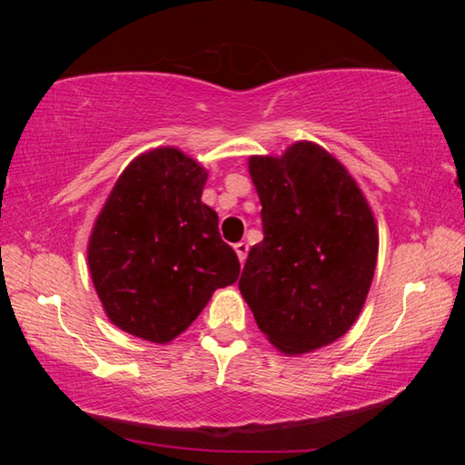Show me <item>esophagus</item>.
Instances as JSON below:
<instances>
[{
  "instance_id": "1",
  "label": "esophagus",
  "mask_w": 465,
  "mask_h": 465,
  "mask_svg": "<svg viewBox=\"0 0 465 465\" xmlns=\"http://www.w3.org/2000/svg\"><path fill=\"white\" fill-rule=\"evenodd\" d=\"M235 254H238V258H240V262L243 264L246 262V256H248V243L246 242H238L235 243Z\"/></svg>"
}]
</instances>
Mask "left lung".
<instances>
[{
	"mask_svg": "<svg viewBox=\"0 0 465 465\" xmlns=\"http://www.w3.org/2000/svg\"><path fill=\"white\" fill-rule=\"evenodd\" d=\"M264 240L240 279L258 328L285 355H303L346 334L371 287L375 217L346 168L312 141L279 157L252 155Z\"/></svg>",
	"mask_w": 465,
	"mask_h": 465,
	"instance_id": "8db88e82",
	"label": "left lung"
}]
</instances>
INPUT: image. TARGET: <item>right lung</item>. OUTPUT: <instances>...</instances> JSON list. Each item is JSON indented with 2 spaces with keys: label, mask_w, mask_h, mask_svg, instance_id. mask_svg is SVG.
Returning a JSON list of instances; mask_svg holds the SVG:
<instances>
[{
  "label": "right lung",
  "mask_w": 465,
  "mask_h": 465,
  "mask_svg": "<svg viewBox=\"0 0 465 465\" xmlns=\"http://www.w3.org/2000/svg\"><path fill=\"white\" fill-rule=\"evenodd\" d=\"M207 170L176 147L135 157L94 223L90 274L108 320L166 344L193 324L213 291L233 285L240 261L201 201Z\"/></svg>",
  "instance_id": "add662e5"
}]
</instances>
